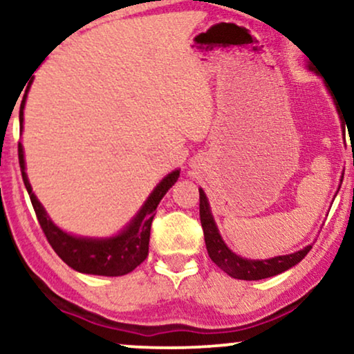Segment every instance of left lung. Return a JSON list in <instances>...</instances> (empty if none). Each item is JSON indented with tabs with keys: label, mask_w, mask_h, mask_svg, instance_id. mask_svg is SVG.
<instances>
[{
	"label": "left lung",
	"mask_w": 354,
	"mask_h": 354,
	"mask_svg": "<svg viewBox=\"0 0 354 354\" xmlns=\"http://www.w3.org/2000/svg\"><path fill=\"white\" fill-rule=\"evenodd\" d=\"M199 217L201 225L204 230V240L205 247H207V253L210 259L216 265L227 272V274L235 277V279L243 281H258L265 279V277H271L284 272L289 268L297 265L302 261L304 257L310 252L312 245H308L301 252H296L292 254H284V257H276L271 259H245L236 257L232 253L227 245L223 243L218 234L216 222H214L212 214H210L207 198H205L204 191L199 189Z\"/></svg>",
	"instance_id": "8db88e82"
}]
</instances>
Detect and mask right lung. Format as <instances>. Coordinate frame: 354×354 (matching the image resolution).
<instances>
[{"mask_svg": "<svg viewBox=\"0 0 354 354\" xmlns=\"http://www.w3.org/2000/svg\"><path fill=\"white\" fill-rule=\"evenodd\" d=\"M26 96L22 97L19 120L22 129V115H24ZM17 155H19V167L22 173V181H24L26 189L29 192L30 203L34 205L35 216L40 223L44 235L47 236L48 243L53 248L58 257L73 270L86 274L97 276H124L127 272L136 270L140 263L145 261L149 257V241H150V227L151 221L155 217V209L167 191L176 183L180 171L169 173L163 181L155 187L150 198L147 199L144 207L137 214V217L129 223V227L124 232H120L118 236L104 240H93V239H80L65 234L53 225V222L44 210L42 205L34 196L32 187L29 185L28 174L24 171V151L22 145H17Z\"/></svg>", "mask_w": 354, "mask_h": 354, "instance_id": "add662e5", "label": "right lung"}]
</instances>
